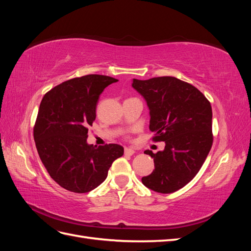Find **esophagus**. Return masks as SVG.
Instances as JSON below:
<instances>
[{
  "label": "esophagus",
  "instance_id": "obj_1",
  "mask_svg": "<svg viewBox=\"0 0 251 251\" xmlns=\"http://www.w3.org/2000/svg\"><path fill=\"white\" fill-rule=\"evenodd\" d=\"M135 153V151L134 150H132V149H130V148H126L125 149V154L126 155H133Z\"/></svg>",
  "mask_w": 251,
  "mask_h": 251
}]
</instances>
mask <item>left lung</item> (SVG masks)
Segmentation results:
<instances>
[{
	"instance_id": "left-lung-1",
	"label": "left lung",
	"mask_w": 251,
	"mask_h": 251,
	"mask_svg": "<svg viewBox=\"0 0 251 251\" xmlns=\"http://www.w3.org/2000/svg\"><path fill=\"white\" fill-rule=\"evenodd\" d=\"M132 86L147 100L153 140L165 142L162 151H144L154 158L155 170L142 183L157 193L176 192L195 178L211 149L210 102L191 83L173 76L134 78Z\"/></svg>"
}]
</instances>
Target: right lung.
I'll return each instance as SVG.
<instances>
[{
    "instance_id": "right-lung-1",
    "label": "right lung",
    "mask_w": 251,
    "mask_h": 251,
    "mask_svg": "<svg viewBox=\"0 0 251 251\" xmlns=\"http://www.w3.org/2000/svg\"><path fill=\"white\" fill-rule=\"evenodd\" d=\"M118 79L89 74L64 81L44 95L33 127L37 153L50 177L69 192L83 194L105 180L124 148L88 144L100 95Z\"/></svg>"
}]
</instances>
